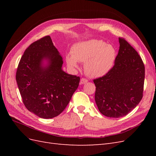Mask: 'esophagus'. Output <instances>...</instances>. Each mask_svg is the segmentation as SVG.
I'll return each instance as SVG.
<instances>
[{
    "instance_id": "1",
    "label": "esophagus",
    "mask_w": 156,
    "mask_h": 156,
    "mask_svg": "<svg viewBox=\"0 0 156 156\" xmlns=\"http://www.w3.org/2000/svg\"><path fill=\"white\" fill-rule=\"evenodd\" d=\"M87 82H88V80L87 79L82 78L81 79V81H80V84H86Z\"/></svg>"
}]
</instances>
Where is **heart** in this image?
Returning a JSON list of instances; mask_svg holds the SVG:
<instances>
[{
    "label": "heart",
    "instance_id": "b5f03b06",
    "mask_svg": "<svg viewBox=\"0 0 156 156\" xmlns=\"http://www.w3.org/2000/svg\"><path fill=\"white\" fill-rule=\"evenodd\" d=\"M116 49L111 44L99 40H90L73 45L72 55L66 57L71 69L79 68L78 62L84 63V69L89 77L98 78L110 72L116 58Z\"/></svg>",
    "mask_w": 156,
    "mask_h": 156
}]
</instances>
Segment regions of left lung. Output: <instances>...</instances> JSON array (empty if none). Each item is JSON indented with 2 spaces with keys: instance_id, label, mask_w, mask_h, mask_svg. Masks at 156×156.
Listing matches in <instances>:
<instances>
[{
  "instance_id": "left-lung-1",
  "label": "left lung",
  "mask_w": 156,
  "mask_h": 156,
  "mask_svg": "<svg viewBox=\"0 0 156 156\" xmlns=\"http://www.w3.org/2000/svg\"><path fill=\"white\" fill-rule=\"evenodd\" d=\"M115 66L105 76L94 80L95 101L105 116L120 118L135 108L143 98L144 66L135 49L119 37Z\"/></svg>"
}]
</instances>
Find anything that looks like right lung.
Instances as JSON below:
<instances>
[{
    "mask_svg": "<svg viewBox=\"0 0 156 156\" xmlns=\"http://www.w3.org/2000/svg\"><path fill=\"white\" fill-rule=\"evenodd\" d=\"M62 64L49 36L32 43L19 63L16 81L23 103L42 119L59 115L79 87V77L64 72Z\"/></svg>",
    "mask_w": 156,
    "mask_h": 156,
    "instance_id": "add662e5",
    "label": "right lung"
}]
</instances>
